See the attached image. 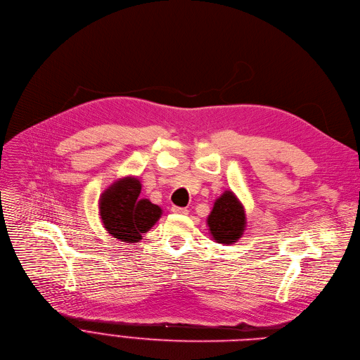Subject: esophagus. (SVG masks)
<instances>
[{
  "mask_svg": "<svg viewBox=\"0 0 360 360\" xmlns=\"http://www.w3.org/2000/svg\"><path fill=\"white\" fill-rule=\"evenodd\" d=\"M172 212L174 214H179V215H188V210L186 208H182V207H176V205H174L172 207Z\"/></svg>",
  "mask_w": 360,
  "mask_h": 360,
  "instance_id": "esophagus-1",
  "label": "esophagus"
}]
</instances>
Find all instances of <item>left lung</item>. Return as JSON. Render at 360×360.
Returning a JSON list of instances; mask_svg holds the SVG:
<instances>
[{"mask_svg":"<svg viewBox=\"0 0 360 360\" xmlns=\"http://www.w3.org/2000/svg\"><path fill=\"white\" fill-rule=\"evenodd\" d=\"M210 233L217 243L234 244L245 230V211L233 191H225L214 202L207 218Z\"/></svg>","mask_w":360,"mask_h":360,"instance_id":"left-lung-1","label":"left lung"}]
</instances>
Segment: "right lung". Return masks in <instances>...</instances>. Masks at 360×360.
Instances as JSON below:
<instances>
[{"label":"right lung","instance_id":"obj_1","mask_svg":"<svg viewBox=\"0 0 360 360\" xmlns=\"http://www.w3.org/2000/svg\"><path fill=\"white\" fill-rule=\"evenodd\" d=\"M138 178L124 176L113 182L99 200V214L106 231L123 243H139L160 218V207L141 200Z\"/></svg>","mask_w":360,"mask_h":360}]
</instances>
